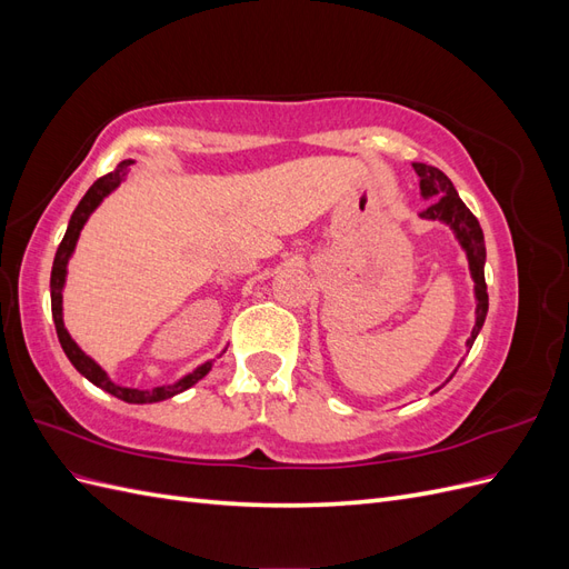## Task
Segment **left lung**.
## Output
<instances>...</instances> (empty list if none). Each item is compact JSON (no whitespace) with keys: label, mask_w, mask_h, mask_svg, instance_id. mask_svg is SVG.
I'll use <instances>...</instances> for the list:
<instances>
[{"label":"left lung","mask_w":569,"mask_h":569,"mask_svg":"<svg viewBox=\"0 0 569 569\" xmlns=\"http://www.w3.org/2000/svg\"><path fill=\"white\" fill-rule=\"evenodd\" d=\"M412 168H416V173L420 178L422 199H429V206L420 213V218L439 220V222H443V226H449L453 230L456 239H458L460 249L465 251V258H468L470 274H472V282H475L477 308H475L472 335L468 337V341H465V347L472 349V343H475V339L481 330V325H485L487 311H489V295H487V282H485V263H487L485 232H481V228H479V220L472 216V211L458 197L453 182L446 178L439 168L427 166V163H412ZM451 377H449V380H451ZM449 380H446V382H449Z\"/></svg>","instance_id":"8db88e82"}]
</instances>
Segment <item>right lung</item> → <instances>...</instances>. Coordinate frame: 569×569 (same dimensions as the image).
<instances>
[{"label":"right lung","instance_id":"add662e5","mask_svg":"<svg viewBox=\"0 0 569 569\" xmlns=\"http://www.w3.org/2000/svg\"><path fill=\"white\" fill-rule=\"evenodd\" d=\"M130 166H132V161H123V163H118V168L113 170V173L99 178L88 189V194L80 199V203L76 206L71 220H68L66 234H63L61 244L57 249V256H54V266H51V280H49V289H51V318H54L57 335H59L63 353L68 356V360H71L73 368L84 377V380H90L94 387L104 389L107 393L116 396V399L126 401V403H159V401L170 399V396L182 393L189 387H194L201 380V377H206V375L211 372L216 358L206 360V363H201L192 372H187L184 377H180V380L173 382V385H163V387H153V389L120 387V385H116L111 380V377L107 375V370L101 368L94 358H90L88 353H84L78 347V343L73 341V337L68 335L66 325H63V287H66V274H68V261H71V256L76 251L78 237H80V232L84 228V222H88L90 216L97 211V206L104 201L113 192V189H118L120 182L126 180ZM222 353H226V349H222Z\"/></svg>","mask_w":569,"mask_h":569}]
</instances>
